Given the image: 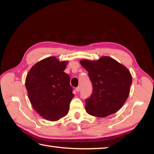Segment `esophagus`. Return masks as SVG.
<instances>
[{
    "label": "esophagus",
    "instance_id": "34e87169",
    "mask_svg": "<svg viewBox=\"0 0 154 154\" xmlns=\"http://www.w3.org/2000/svg\"><path fill=\"white\" fill-rule=\"evenodd\" d=\"M80 89H81V88H80V87L79 86V87H77V88H76V89H75V90H76V91H77V92L78 93V92H79V91H80Z\"/></svg>",
    "mask_w": 154,
    "mask_h": 154
}]
</instances>
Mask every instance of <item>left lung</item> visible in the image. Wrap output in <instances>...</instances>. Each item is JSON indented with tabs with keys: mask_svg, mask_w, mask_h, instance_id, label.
Wrapping results in <instances>:
<instances>
[{
	"mask_svg": "<svg viewBox=\"0 0 154 154\" xmlns=\"http://www.w3.org/2000/svg\"><path fill=\"white\" fill-rule=\"evenodd\" d=\"M80 63L89 72L93 85L92 94L85 99L87 112L103 118L119 110L129 95L132 85L128 69L107 56L97 61L83 60Z\"/></svg>",
	"mask_w": 154,
	"mask_h": 154,
	"instance_id": "left-lung-1",
	"label": "left lung"
}]
</instances>
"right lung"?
<instances>
[{
  "label": "right lung",
  "mask_w": 154,
  "mask_h": 154,
  "mask_svg": "<svg viewBox=\"0 0 154 154\" xmlns=\"http://www.w3.org/2000/svg\"><path fill=\"white\" fill-rule=\"evenodd\" d=\"M67 62L49 57L32 67L25 85L35 110L45 119L56 121L66 116L74 97L70 77L64 70Z\"/></svg>",
  "instance_id": "add662e5"
}]
</instances>
